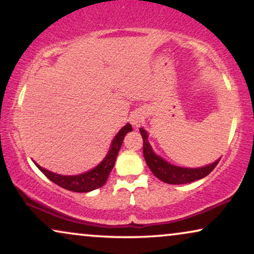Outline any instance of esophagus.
<instances>
[{
  "label": "esophagus",
  "instance_id": "esophagus-1",
  "mask_svg": "<svg viewBox=\"0 0 254 254\" xmlns=\"http://www.w3.org/2000/svg\"><path fill=\"white\" fill-rule=\"evenodd\" d=\"M142 121H143V118H142L141 114H135V116L131 117V119H130V123L134 127L140 126V125L142 124Z\"/></svg>",
  "mask_w": 254,
  "mask_h": 254
}]
</instances>
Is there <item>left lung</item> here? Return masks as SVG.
Listing matches in <instances>:
<instances>
[{
  "label": "left lung",
  "mask_w": 254,
  "mask_h": 254,
  "mask_svg": "<svg viewBox=\"0 0 254 254\" xmlns=\"http://www.w3.org/2000/svg\"><path fill=\"white\" fill-rule=\"evenodd\" d=\"M140 133L143 138V156L149 169L159 180L166 184L179 185V184H189L202 179L209 175L220 162V159H217L213 164L197 169H187L172 165L152 151L151 145L148 142V133L143 128H140Z\"/></svg>",
  "instance_id": "left-lung-1"
}]
</instances>
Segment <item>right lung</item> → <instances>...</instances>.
<instances>
[{"label": "right lung", "instance_id": "right-lung-1", "mask_svg": "<svg viewBox=\"0 0 254 254\" xmlns=\"http://www.w3.org/2000/svg\"><path fill=\"white\" fill-rule=\"evenodd\" d=\"M133 128L129 124H127L126 126H124L119 130L116 136H114L112 144H111L110 151L107 152L105 158L99 163L96 168H93L90 171L82 173V175L77 176H62L57 175V173L48 171L41 168L36 163L37 168L47 177L51 182L57 184L62 189L71 190V192H77V193H86L90 190H93L102 187L104 184L106 183L107 178H109L110 172L112 171L114 163H116L118 152H119L121 144H123L124 137L128 131H130Z\"/></svg>", "mask_w": 254, "mask_h": 254}]
</instances>
